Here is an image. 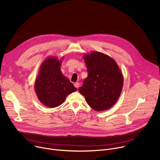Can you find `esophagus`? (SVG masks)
I'll list each match as a JSON object with an SVG mask.
<instances>
[{"label": "esophagus", "mask_w": 160, "mask_h": 160, "mask_svg": "<svg viewBox=\"0 0 160 160\" xmlns=\"http://www.w3.org/2000/svg\"><path fill=\"white\" fill-rule=\"evenodd\" d=\"M74 86L76 87V88H78L79 87V86H80V83H78V82H75V83H74Z\"/></svg>", "instance_id": "obj_1"}]
</instances>
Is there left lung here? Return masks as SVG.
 I'll list each match as a JSON object with an SVG mask.
<instances>
[{
    "instance_id": "8db88e82",
    "label": "left lung",
    "mask_w": 160,
    "mask_h": 160,
    "mask_svg": "<svg viewBox=\"0 0 160 160\" xmlns=\"http://www.w3.org/2000/svg\"><path fill=\"white\" fill-rule=\"evenodd\" d=\"M88 77L78 88L87 104L102 111L111 108L118 101L123 85V77L116 61L98 51L83 55Z\"/></svg>"
}]
</instances>
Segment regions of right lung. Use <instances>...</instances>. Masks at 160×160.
Returning a JSON list of instances; mask_svg holds the SVG:
<instances>
[{
	"mask_svg": "<svg viewBox=\"0 0 160 160\" xmlns=\"http://www.w3.org/2000/svg\"><path fill=\"white\" fill-rule=\"evenodd\" d=\"M62 59L51 56L40 66L35 82L36 95L44 106L56 108L64 102L66 98L77 90L61 72Z\"/></svg>",
	"mask_w": 160,
	"mask_h": 160,
	"instance_id": "add662e5",
	"label": "right lung"
}]
</instances>
